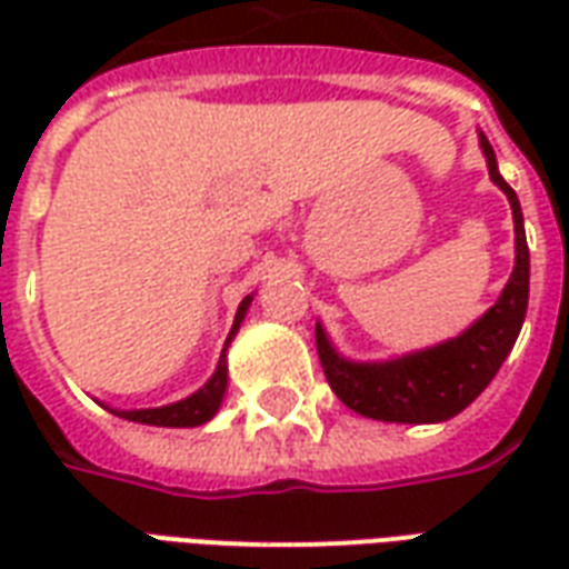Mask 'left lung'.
Instances as JSON below:
<instances>
[{
	"instance_id": "obj_1",
	"label": "left lung",
	"mask_w": 569,
	"mask_h": 569,
	"mask_svg": "<svg viewBox=\"0 0 569 569\" xmlns=\"http://www.w3.org/2000/svg\"><path fill=\"white\" fill-rule=\"evenodd\" d=\"M493 186L509 198L515 219V268L500 298L478 317L466 332L427 350L402 353L381 362H357L341 357L329 335L317 322V353L326 381L335 396L357 415L383 423H441L472 406L481 390L493 381L506 357L512 353L525 326L530 296V252H527L525 216L512 186L497 170V154L488 137L478 130Z\"/></svg>"
}]
</instances>
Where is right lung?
Segmentation results:
<instances>
[{"mask_svg":"<svg viewBox=\"0 0 569 569\" xmlns=\"http://www.w3.org/2000/svg\"><path fill=\"white\" fill-rule=\"evenodd\" d=\"M249 305H252V296H247L240 301V308H237L234 326H231V332H228V341H224L222 357H219V366L212 371V378L203 387H200L198 393L186 396V399H179V402H170V406L161 408H137V411H118V408H109L112 415L124 420H133V423H149V427H200V423H207V420L216 418V411L222 408L224 390H228V345H231V338L240 329V322L247 317Z\"/></svg>","mask_w":569,"mask_h":569,"instance_id":"right-lung-1","label":"right lung"}]
</instances>
